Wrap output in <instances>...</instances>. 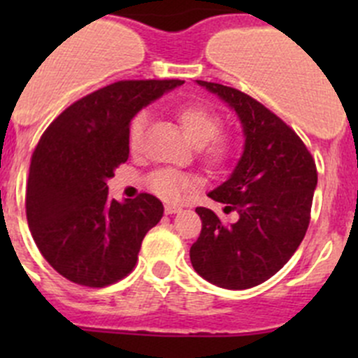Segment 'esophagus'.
I'll use <instances>...</instances> for the list:
<instances>
[{
    "label": "esophagus",
    "mask_w": 358,
    "mask_h": 358,
    "mask_svg": "<svg viewBox=\"0 0 358 358\" xmlns=\"http://www.w3.org/2000/svg\"><path fill=\"white\" fill-rule=\"evenodd\" d=\"M164 211H166V215H175V213L182 211V208H180V206H175V204H166Z\"/></svg>",
    "instance_id": "34e87169"
}]
</instances>
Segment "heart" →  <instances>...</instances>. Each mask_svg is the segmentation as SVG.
<instances>
[{"label":"heart","instance_id":"1","mask_svg":"<svg viewBox=\"0 0 358 358\" xmlns=\"http://www.w3.org/2000/svg\"><path fill=\"white\" fill-rule=\"evenodd\" d=\"M176 117H178L187 138L196 147H201V154L208 164L220 166L229 161L236 149V142L230 135L220 133L222 117L213 107L206 106V103H187L176 110ZM145 124L147 112H140L133 117L128 133V143L131 152H136L142 145ZM149 185L152 192L161 199L176 202L187 192L196 189L197 180L194 176L175 171V169H159L149 178Z\"/></svg>","mask_w":358,"mask_h":358}]
</instances>
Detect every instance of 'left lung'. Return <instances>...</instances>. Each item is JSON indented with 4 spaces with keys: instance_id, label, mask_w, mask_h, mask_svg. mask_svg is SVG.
I'll use <instances>...</instances> for the list:
<instances>
[{
    "instance_id": "obj_1",
    "label": "left lung",
    "mask_w": 358,
    "mask_h": 358,
    "mask_svg": "<svg viewBox=\"0 0 358 358\" xmlns=\"http://www.w3.org/2000/svg\"><path fill=\"white\" fill-rule=\"evenodd\" d=\"M239 117L243 156L208 194L239 215L229 227L196 208L201 236L190 248L194 270L225 289H249L275 275L301 244L310 223L317 168L298 135L273 112L230 86L197 81Z\"/></svg>"
}]
</instances>
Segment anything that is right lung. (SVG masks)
<instances>
[{
  "instance_id": "add662e5",
  "label": "right lung",
  "mask_w": 358,
  "mask_h": 358,
  "mask_svg": "<svg viewBox=\"0 0 358 358\" xmlns=\"http://www.w3.org/2000/svg\"><path fill=\"white\" fill-rule=\"evenodd\" d=\"M180 79L117 81L67 107L46 128L29 168L25 213L34 243L66 279L103 287L128 275L162 218L150 194L110 199L107 180L128 161L129 122Z\"/></svg>"
}]
</instances>
